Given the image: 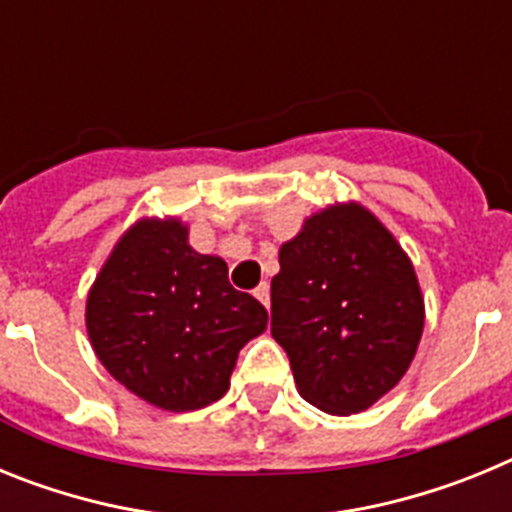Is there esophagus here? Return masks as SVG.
Returning a JSON list of instances; mask_svg holds the SVG:
<instances>
[{
	"instance_id": "34e87169",
	"label": "esophagus",
	"mask_w": 512,
	"mask_h": 512,
	"mask_svg": "<svg viewBox=\"0 0 512 512\" xmlns=\"http://www.w3.org/2000/svg\"><path fill=\"white\" fill-rule=\"evenodd\" d=\"M253 297H256V300H259L261 305H266V307H269V284H266V282H261L259 287L253 289Z\"/></svg>"
}]
</instances>
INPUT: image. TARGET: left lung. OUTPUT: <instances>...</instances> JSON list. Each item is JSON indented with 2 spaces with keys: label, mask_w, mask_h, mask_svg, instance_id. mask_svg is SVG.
<instances>
[{
  "label": "left lung",
  "mask_w": 512,
  "mask_h": 512,
  "mask_svg": "<svg viewBox=\"0 0 512 512\" xmlns=\"http://www.w3.org/2000/svg\"><path fill=\"white\" fill-rule=\"evenodd\" d=\"M423 323L408 253L366 207H325L279 248L271 336L297 392L323 413H361L387 395L408 372Z\"/></svg>",
  "instance_id": "left-lung-1"
}]
</instances>
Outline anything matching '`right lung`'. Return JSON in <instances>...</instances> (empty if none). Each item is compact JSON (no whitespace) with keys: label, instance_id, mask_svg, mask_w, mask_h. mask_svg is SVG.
I'll return each instance as SVG.
<instances>
[{"label":"right lung","instance_id":"add662e5","mask_svg":"<svg viewBox=\"0 0 512 512\" xmlns=\"http://www.w3.org/2000/svg\"><path fill=\"white\" fill-rule=\"evenodd\" d=\"M176 217L125 230L87 297L104 369L140 400L184 413L220 400L238 351L266 330V307L228 282V264L189 246Z\"/></svg>","mask_w":512,"mask_h":512}]
</instances>
